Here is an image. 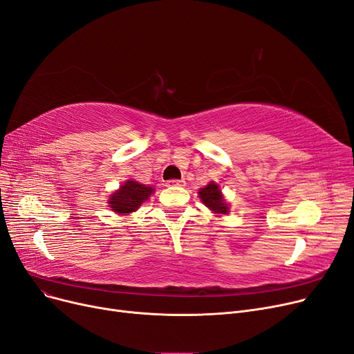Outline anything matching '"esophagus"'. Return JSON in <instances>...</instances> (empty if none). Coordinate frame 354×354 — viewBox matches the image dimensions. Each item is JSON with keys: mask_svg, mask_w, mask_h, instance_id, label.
Wrapping results in <instances>:
<instances>
[{"mask_svg": "<svg viewBox=\"0 0 354 354\" xmlns=\"http://www.w3.org/2000/svg\"><path fill=\"white\" fill-rule=\"evenodd\" d=\"M183 180H179V179H169L166 182V187H183Z\"/></svg>", "mask_w": 354, "mask_h": 354, "instance_id": "esophagus-1", "label": "esophagus"}]
</instances>
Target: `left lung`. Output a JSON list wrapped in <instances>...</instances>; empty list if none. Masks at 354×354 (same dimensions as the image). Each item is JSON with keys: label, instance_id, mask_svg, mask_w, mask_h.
<instances>
[{"label": "left lung", "instance_id": "left-lung-1", "mask_svg": "<svg viewBox=\"0 0 354 354\" xmlns=\"http://www.w3.org/2000/svg\"><path fill=\"white\" fill-rule=\"evenodd\" d=\"M198 194H199V198H201V201L214 212H218V214L228 212V205L223 199L221 191H220L217 183H214V182L208 183V185L205 188H203Z\"/></svg>", "mask_w": 354, "mask_h": 354}]
</instances>
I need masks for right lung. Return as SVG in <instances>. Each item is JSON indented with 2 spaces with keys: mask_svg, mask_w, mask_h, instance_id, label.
Instances as JSON below:
<instances>
[{
  "mask_svg": "<svg viewBox=\"0 0 354 354\" xmlns=\"http://www.w3.org/2000/svg\"><path fill=\"white\" fill-rule=\"evenodd\" d=\"M153 191L155 189L142 185L139 182L127 180L115 194L111 195L109 204H111V209L117 214H130L139 208Z\"/></svg>",
  "mask_w": 354,
  "mask_h": 354,
  "instance_id": "add662e5",
  "label": "right lung"
}]
</instances>
